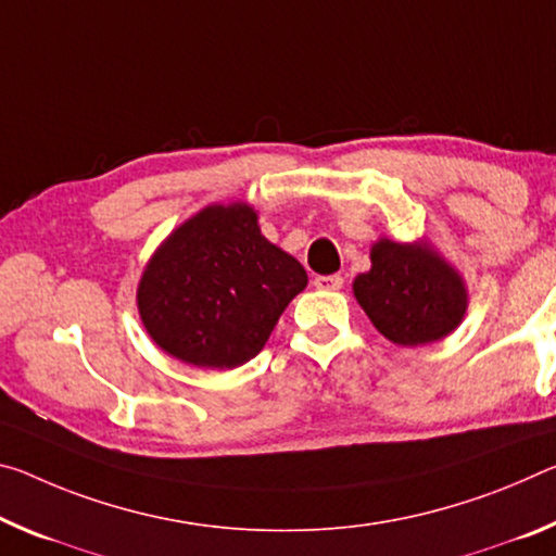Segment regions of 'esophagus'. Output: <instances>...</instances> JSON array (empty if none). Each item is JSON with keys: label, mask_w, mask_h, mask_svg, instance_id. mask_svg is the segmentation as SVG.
Wrapping results in <instances>:
<instances>
[{"label": "esophagus", "mask_w": 556, "mask_h": 556, "mask_svg": "<svg viewBox=\"0 0 556 556\" xmlns=\"http://www.w3.org/2000/svg\"><path fill=\"white\" fill-rule=\"evenodd\" d=\"M314 287L316 289H333V292H337V289L343 287V279L339 275H321L314 279Z\"/></svg>", "instance_id": "obj_1"}]
</instances>
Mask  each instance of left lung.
Returning <instances> with one entry per match:
<instances>
[{
  "label": "left lung",
  "instance_id": "1",
  "mask_svg": "<svg viewBox=\"0 0 556 556\" xmlns=\"http://www.w3.org/2000/svg\"><path fill=\"white\" fill-rule=\"evenodd\" d=\"M354 294L386 339L422 346L460 324L468 294L457 271L420 244L381 240L371 250V269L358 275Z\"/></svg>",
  "mask_w": 556,
  "mask_h": 556
}]
</instances>
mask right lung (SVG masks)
Here are the masks:
<instances>
[{"instance_id": "add662e5", "label": "right lung", "mask_w": 556, "mask_h": 556, "mask_svg": "<svg viewBox=\"0 0 556 556\" xmlns=\"http://www.w3.org/2000/svg\"><path fill=\"white\" fill-rule=\"evenodd\" d=\"M304 287V267L264 240L252 207L213 205L153 254L138 309L170 356L200 368H235L260 354Z\"/></svg>"}]
</instances>
